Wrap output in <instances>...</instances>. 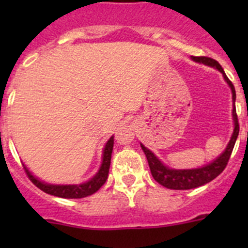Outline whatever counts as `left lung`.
Here are the masks:
<instances>
[{
  "instance_id": "left-lung-1",
  "label": "left lung",
  "mask_w": 248,
  "mask_h": 248,
  "mask_svg": "<svg viewBox=\"0 0 248 248\" xmlns=\"http://www.w3.org/2000/svg\"><path fill=\"white\" fill-rule=\"evenodd\" d=\"M192 59L197 62H202V63L207 64V66L216 67L222 74H223L224 79L228 82L229 86L232 89V102H234V109H232V117H234L235 122V128L234 133H232L231 141H229L228 146H227L226 151L218 157V158L215 159L212 163L207 164V166L202 167V168L198 169H187V170H175V169H169L168 167L163 166L161 163V161H158L156 156L150 151L149 149L144 146L141 144L142 151L146 155L147 162H149L150 170H151L152 176L154 179L158 182L162 186L167 187L169 189H191V188H197V187L202 186V185L207 184V182L212 181L215 177L218 176L222 171L226 169L227 164H228L229 158H231V155L234 149L235 141H236L237 136H239V120H237L236 115V109H235V89L234 85L231 80L228 79V77L224 73L223 68L221 67V64L216 61V60L211 59V57L206 56H193Z\"/></svg>"
}]
</instances>
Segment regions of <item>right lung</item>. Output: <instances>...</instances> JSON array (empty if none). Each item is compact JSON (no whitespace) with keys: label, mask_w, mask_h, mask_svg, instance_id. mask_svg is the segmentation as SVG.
Instances as JSON below:
<instances>
[{"label":"right lung","mask_w":248,"mask_h":248,"mask_svg":"<svg viewBox=\"0 0 248 248\" xmlns=\"http://www.w3.org/2000/svg\"><path fill=\"white\" fill-rule=\"evenodd\" d=\"M112 147H114V137H111L107 142L106 147H104L103 152V162H102V167L99 171L92 177L90 181L85 182L81 185H66V186H60V185H46L44 182L39 181L38 179L33 176L26 167H24L25 172H26L27 177L32 181V184L36 185L39 189L46 192L51 196L60 197V198H68V199H78V198H85L91 194L96 193L104 184H106L107 179H108L109 168H110V161H111V154Z\"/></svg>","instance_id":"1"}]
</instances>
